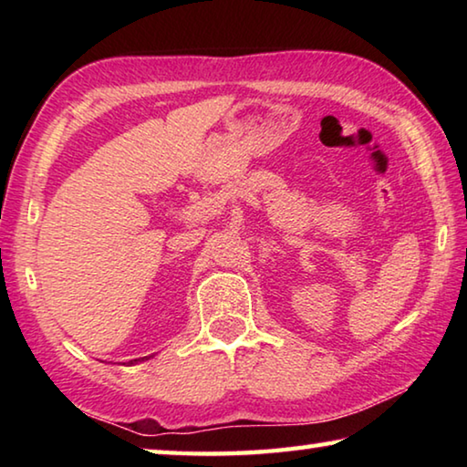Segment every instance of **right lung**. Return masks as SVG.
<instances>
[{
    "instance_id": "1",
    "label": "right lung",
    "mask_w": 467,
    "mask_h": 467,
    "mask_svg": "<svg viewBox=\"0 0 467 467\" xmlns=\"http://www.w3.org/2000/svg\"><path fill=\"white\" fill-rule=\"evenodd\" d=\"M136 362H138V360H131V362H130V365H136Z\"/></svg>"
}]
</instances>
